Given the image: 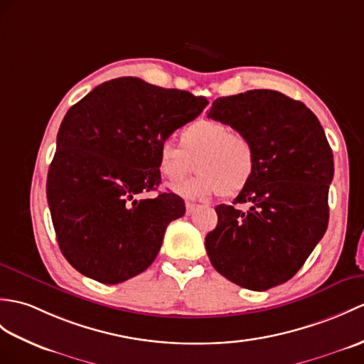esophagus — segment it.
<instances>
[{"label":"esophagus","mask_w":364,"mask_h":364,"mask_svg":"<svg viewBox=\"0 0 364 364\" xmlns=\"http://www.w3.org/2000/svg\"><path fill=\"white\" fill-rule=\"evenodd\" d=\"M196 209H197V205H196V203L186 201V214L191 215V214H193V210H196Z\"/></svg>","instance_id":"1"}]
</instances>
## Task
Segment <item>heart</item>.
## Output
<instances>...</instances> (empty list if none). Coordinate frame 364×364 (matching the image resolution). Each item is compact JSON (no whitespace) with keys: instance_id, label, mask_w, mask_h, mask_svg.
I'll return each mask as SVG.
<instances>
[{"instance_id":"b5f03b06","label":"heart","mask_w":364,"mask_h":364,"mask_svg":"<svg viewBox=\"0 0 364 364\" xmlns=\"http://www.w3.org/2000/svg\"><path fill=\"white\" fill-rule=\"evenodd\" d=\"M256 164L255 144L247 134L213 119H198L183 129L180 146L166 139L158 149V167L168 181H181L196 168L200 172L173 188L188 198L217 192L222 197L237 196L251 183Z\"/></svg>"}]
</instances>
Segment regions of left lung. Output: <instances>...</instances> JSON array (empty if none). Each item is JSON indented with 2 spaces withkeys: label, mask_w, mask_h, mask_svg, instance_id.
<instances>
[{
  "label": "left lung",
  "mask_w": 364,
  "mask_h": 364,
  "mask_svg": "<svg viewBox=\"0 0 364 364\" xmlns=\"http://www.w3.org/2000/svg\"><path fill=\"white\" fill-rule=\"evenodd\" d=\"M208 117L255 144L257 164L234 205L215 208L205 239L210 264L243 289L265 291L289 281L323 239L328 223L333 155L318 117L273 90L218 97Z\"/></svg>",
  "instance_id": "obj_1"
}]
</instances>
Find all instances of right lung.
<instances>
[{"label":"right lung","mask_w":364,"mask_h":364,"mask_svg":"<svg viewBox=\"0 0 364 364\" xmlns=\"http://www.w3.org/2000/svg\"><path fill=\"white\" fill-rule=\"evenodd\" d=\"M206 105L188 91L119 77L68 109L46 197L58 247L79 273L119 284L151 265L186 208L175 193L139 196L161 181L159 144Z\"/></svg>","instance_id":"obj_1"}]
</instances>
